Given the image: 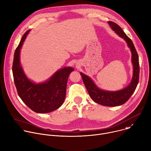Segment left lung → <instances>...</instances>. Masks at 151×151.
I'll use <instances>...</instances> for the list:
<instances>
[{
	"mask_svg": "<svg viewBox=\"0 0 151 151\" xmlns=\"http://www.w3.org/2000/svg\"><path fill=\"white\" fill-rule=\"evenodd\" d=\"M111 28L115 31L119 37L123 38L132 53V63L133 67V77L130 83L126 88L116 91H110L99 88L87 75L80 73L85 87L92 99L95 103L107 107H116L122 106L126 103L134 92L139 78V56L134 44L127 35L124 33L119 25L112 22H108Z\"/></svg>",
	"mask_w": 151,
	"mask_h": 151,
	"instance_id": "1",
	"label": "left lung"
}]
</instances>
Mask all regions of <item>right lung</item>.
Wrapping results in <instances>:
<instances>
[{"label": "right lung", "mask_w": 151, "mask_h": 151, "mask_svg": "<svg viewBox=\"0 0 151 151\" xmlns=\"http://www.w3.org/2000/svg\"><path fill=\"white\" fill-rule=\"evenodd\" d=\"M30 30L27 31L15 50L12 66L15 85L22 101L37 113H47L59 109L66 96L67 82L72 67H65L55 72L46 81L36 83L25 75L20 63V52Z\"/></svg>", "instance_id": "1"}]
</instances>
